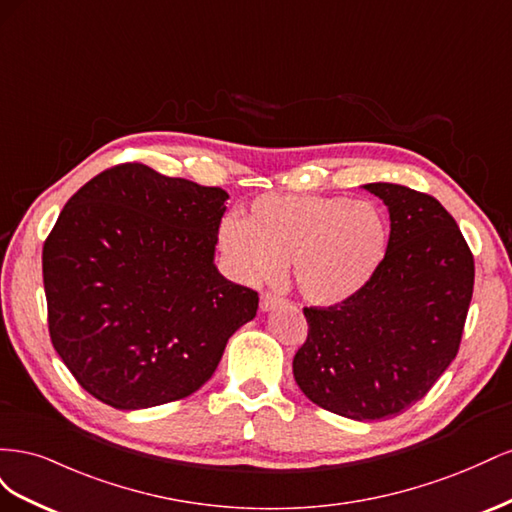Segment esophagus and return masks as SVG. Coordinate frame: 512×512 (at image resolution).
I'll list each match as a JSON object with an SVG mask.
<instances>
[{
	"instance_id": "obj_1",
	"label": "esophagus",
	"mask_w": 512,
	"mask_h": 512,
	"mask_svg": "<svg viewBox=\"0 0 512 512\" xmlns=\"http://www.w3.org/2000/svg\"><path fill=\"white\" fill-rule=\"evenodd\" d=\"M280 303H282V299L277 297V294H271V292H265L260 297V309H262V312H271V309H275Z\"/></svg>"
}]
</instances>
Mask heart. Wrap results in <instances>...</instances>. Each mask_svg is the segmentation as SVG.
<instances>
[{
  "label": "heart",
  "instance_id": "1",
  "mask_svg": "<svg viewBox=\"0 0 512 512\" xmlns=\"http://www.w3.org/2000/svg\"><path fill=\"white\" fill-rule=\"evenodd\" d=\"M389 220L371 200L320 194H265L245 218H226L218 243L245 284L273 282L290 262V280L307 303L356 297L389 252Z\"/></svg>",
  "mask_w": 512,
  "mask_h": 512
}]
</instances>
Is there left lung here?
I'll list each match as a JSON object with an SVG mask.
<instances>
[{"label": "left lung", "instance_id": "1", "mask_svg": "<svg viewBox=\"0 0 512 512\" xmlns=\"http://www.w3.org/2000/svg\"><path fill=\"white\" fill-rule=\"evenodd\" d=\"M389 209L380 271L356 297L305 307L309 331L292 374L316 406L380 421L423 399L459 350L474 288V258L436 198L397 183H365Z\"/></svg>", "mask_w": 512, "mask_h": 512}]
</instances>
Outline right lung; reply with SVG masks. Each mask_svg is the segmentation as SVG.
I'll list each match as a JSON object with an SVG mask.
<instances>
[{
	"mask_svg": "<svg viewBox=\"0 0 512 512\" xmlns=\"http://www.w3.org/2000/svg\"><path fill=\"white\" fill-rule=\"evenodd\" d=\"M228 194L145 164L87 181L42 250L49 333L83 389L117 410L198 391L258 294L215 267Z\"/></svg>",
	"mask_w": 512,
	"mask_h": 512,
	"instance_id": "add662e5",
	"label": "right lung"
}]
</instances>
